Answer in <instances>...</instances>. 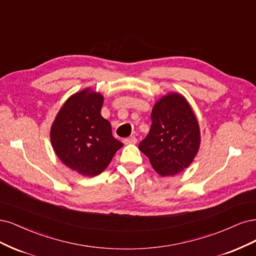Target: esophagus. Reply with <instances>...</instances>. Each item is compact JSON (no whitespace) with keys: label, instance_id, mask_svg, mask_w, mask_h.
Returning <instances> with one entry per match:
<instances>
[{"label":"esophagus","instance_id":"1","mask_svg":"<svg viewBox=\"0 0 256 256\" xmlns=\"http://www.w3.org/2000/svg\"><path fill=\"white\" fill-rule=\"evenodd\" d=\"M123 142H124L126 144H135L137 142V138L135 136H130V137L126 138Z\"/></svg>","mask_w":256,"mask_h":256}]
</instances>
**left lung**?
I'll return each mask as SVG.
<instances>
[{
    "mask_svg": "<svg viewBox=\"0 0 256 256\" xmlns=\"http://www.w3.org/2000/svg\"><path fill=\"white\" fill-rule=\"evenodd\" d=\"M149 134L139 150L162 176H174L190 164L199 151V123L190 105L180 94L171 92L155 103Z\"/></svg>",
    "mask_w": 256,
    "mask_h": 256,
    "instance_id": "8db88e82",
    "label": "left lung"
}]
</instances>
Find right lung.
<instances>
[{"label":"right lung","instance_id":"obj_1","mask_svg":"<svg viewBox=\"0 0 256 256\" xmlns=\"http://www.w3.org/2000/svg\"><path fill=\"white\" fill-rule=\"evenodd\" d=\"M103 101V96L90 88L72 94L51 128L57 158L85 176L100 174L123 146L114 138L110 121L101 116Z\"/></svg>","mask_w":256,"mask_h":256}]
</instances>
